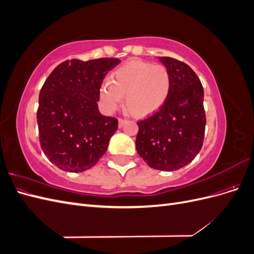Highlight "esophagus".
<instances>
[{"label": "esophagus", "instance_id": "obj_1", "mask_svg": "<svg viewBox=\"0 0 254 254\" xmlns=\"http://www.w3.org/2000/svg\"><path fill=\"white\" fill-rule=\"evenodd\" d=\"M126 122H127V120H125V119H119V127L122 128L126 124Z\"/></svg>", "mask_w": 254, "mask_h": 254}]
</instances>
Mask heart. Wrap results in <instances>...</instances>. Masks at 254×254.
<instances>
[{
	"label": "heart",
	"instance_id": "b5f03b06",
	"mask_svg": "<svg viewBox=\"0 0 254 254\" xmlns=\"http://www.w3.org/2000/svg\"><path fill=\"white\" fill-rule=\"evenodd\" d=\"M172 84V74L165 65L132 59L117 68L111 80L103 82L99 99L103 110L112 113L125 96L127 109L134 117L144 118L157 112L166 103Z\"/></svg>",
	"mask_w": 254,
	"mask_h": 254
}]
</instances>
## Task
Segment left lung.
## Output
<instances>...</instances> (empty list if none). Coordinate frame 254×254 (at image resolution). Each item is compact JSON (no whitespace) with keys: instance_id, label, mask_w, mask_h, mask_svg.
I'll return each mask as SVG.
<instances>
[{"instance_id":"left-lung-1","label":"left lung","mask_w":254,"mask_h":254,"mask_svg":"<svg viewBox=\"0 0 254 254\" xmlns=\"http://www.w3.org/2000/svg\"><path fill=\"white\" fill-rule=\"evenodd\" d=\"M159 59L172 74V91L159 111L137 122L135 147L150 167L172 172L191 162L202 147L203 88L187 64L171 57Z\"/></svg>"}]
</instances>
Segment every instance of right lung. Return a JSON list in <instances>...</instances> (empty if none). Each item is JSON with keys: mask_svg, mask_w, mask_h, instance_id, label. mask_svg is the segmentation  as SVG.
<instances>
[{"mask_svg": "<svg viewBox=\"0 0 254 254\" xmlns=\"http://www.w3.org/2000/svg\"><path fill=\"white\" fill-rule=\"evenodd\" d=\"M120 63L117 58L66 60L45 80L37 111L39 141L60 170L87 171L108 148L119 122L102 115L97 102L105 76Z\"/></svg>", "mask_w": 254, "mask_h": 254, "instance_id": "right-lung-1", "label": "right lung"}]
</instances>
